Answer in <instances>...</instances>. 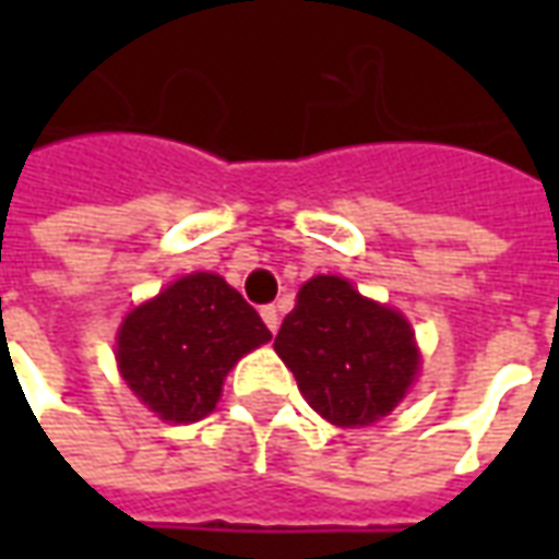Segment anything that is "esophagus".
I'll return each instance as SVG.
<instances>
[{
	"mask_svg": "<svg viewBox=\"0 0 559 559\" xmlns=\"http://www.w3.org/2000/svg\"><path fill=\"white\" fill-rule=\"evenodd\" d=\"M260 317H263V323L269 326V332H278V323H281V314L275 305H266V308H260Z\"/></svg>",
	"mask_w": 559,
	"mask_h": 559,
	"instance_id": "1",
	"label": "esophagus"
}]
</instances>
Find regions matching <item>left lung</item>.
I'll list each match as a JSON object with an SVG mask.
<instances>
[{"label": "left lung", "mask_w": 559, "mask_h": 559, "mask_svg": "<svg viewBox=\"0 0 559 559\" xmlns=\"http://www.w3.org/2000/svg\"><path fill=\"white\" fill-rule=\"evenodd\" d=\"M275 353L308 404L341 428L395 411L419 368L411 323L335 275L302 284L275 335Z\"/></svg>", "instance_id": "left-lung-1"}]
</instances>
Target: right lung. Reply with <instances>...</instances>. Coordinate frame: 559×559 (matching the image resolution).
Wrapping results in <instances>:
<instances>
[{"label": "right lung", "instance_id": "right-lung-1", "mask_svg": "<svg viewBox=\"0 0 559 559\" xmlns=\"http://www.w3.org/2000/svg\"><path fill=\"white\" fill-rule=\"evenodd\" d=\"M272 332L224 278L185 275L126 317L116 359L131 392L167 421L215 411L224 377Z\"/></svg>", "mask_w": 559, "mask_h": 559}]
</instances>
